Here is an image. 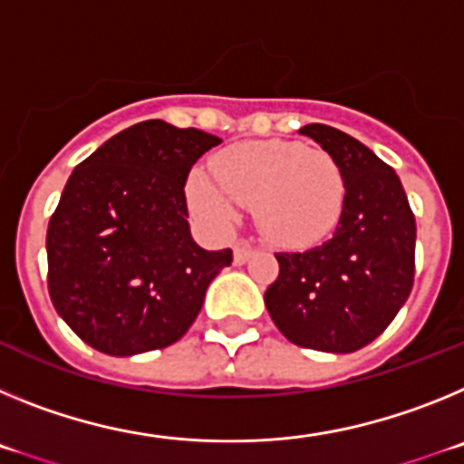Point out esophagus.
<instances>
[{
    "label": "esophagus",
    "mask_w": 464,
    "mask_h": 464,
    "mask_svg": "<svg viewBox=\"0 0 464 464\" xmlns=\"http://www.w3.org/2000/svg\"><path fill=\"white\" fill-rule=\"evenodd\" d=\"M253 253H256V248H253L248 241H239L235 248V265H244V262H248L253 257Z\"/></svg>",
    "instance_id": "34e87169"
}]
</instances>
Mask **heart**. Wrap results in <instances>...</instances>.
I'll list each match as a JSON object with an SVG mask.
<instances>
[{"instance_id": "1", "label": "heart", "mask_w": 464, "mask_h": 464, "mask_svg": "<svg viewBox=\"0 0 464 464\" xmlns=\"http://www.w3.org/2000/svg\"><path fill=\"white\" fill-rule=\"evenodd\" d=\"M211 174L188 183L197 216L225 227L237 218V204H253L262 235L283 246L327 235L346 195L342 171L325 150L290 141L237 143L211 160Z\"/></svg>"}]
</instances>
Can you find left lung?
Wrapping results in <instances>:
<instances>
[{"label":"left lung","instance_id":"obj_1","mask_svg":"<svg viewBox=\"0 0 464 464\" xmlns=\"http://www.w3.org/2000/svg\"><path fill=\"white\" fill-rule=\"evenodd\" d=\"M299 134L337 162L346 195L330 239L278 253L265 306L288 342L353 353L391 325L411 293L416 220L400 176L364 143L321 122Z\"/></svg>","mask_w":464,"mask_h":464}]
</instances>
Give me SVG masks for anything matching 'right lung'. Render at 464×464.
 <instances>
[{"instance_id":"add662e5","label":"right lung","mask_w":464,"mask_h":464,"mask_svg":"<svg viewBox=\"0 0 464 464\" xmlns=\"http://www.w3.org/2000/svg\"><path fill=\"white\" fill-rule=\"evenodd\" d=\"M223 139L143 121L69 176L46 235L48 293L88 346L127 358L190 330L232 251H204L188 225L192 165Z\"/></svg>"}]
</instances>
